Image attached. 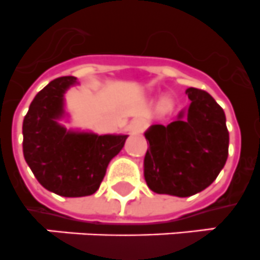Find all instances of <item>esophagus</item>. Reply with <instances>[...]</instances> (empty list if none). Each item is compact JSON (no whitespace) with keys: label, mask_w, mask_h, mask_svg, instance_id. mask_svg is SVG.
I'll use <instances>...</instances> for the list:
<instances>
[{"label":"esophagus","mask_w":260,"mask_h":260,"mask_svg":"<svg viewBox=\"0 0 260 260\" xmlns=\"http://www.w3.org/2000/svg\"><path fill=\"white\" fill-rule=\"evenodd\" d=\"M147 123L145 119L142 118H136L133 119L132 121H131L129 124V132L132 133H142L145 131V128H146Z\"/></svg>","instance_id":"esophagus-1"}]
</instances>
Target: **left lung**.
Listing matches in <instances>:
<instances>
[{
    "instance_id": "1",
    "label": "left lung",
    "mask_w": 260,
    "mask_h": 260,
    "mask_svg": "<svg viewBox=\"0 0 260 260\" xmlns=\"http://www.w3.org/2000/svg\"><path fill=\"white\" fill-rule=\"evenodd\" d=\"M190 106L168 125L146 131L147 186L158 194L189 197L211 185L228 158L225 114L207 92L186 89Z\"/></svg>"
}]
</instances>
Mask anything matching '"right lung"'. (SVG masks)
Here are the masks:
<instances>
[{
  "label": "right lung",
  "mask_w": 260,
  "mask_h": 260,
  "mask_svg": "<svg viewBox=\"0 0 260 260\" xmlns=\"http://www.w3.org/2000/svg\"><path fill=\"white\" fill-rule=\"evenodd\" d=\"M74 76L54 79L40 90L23 120V155L37 181L62 197L95 193L110 160L124 146L127 135L70 132L57 123L63 94Z\"/></svg>",
  "instance_id": "obj_1"
}]
</instances>
